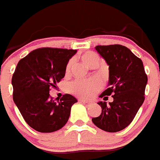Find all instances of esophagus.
<instances>
[{
	"label": "esophagus",
	"mask_w": 160,
	"mask_h": 160,
	"mask_svg": "<svg viewBox=\"0 0 160 160\" xmlns=\"http://www.w3.org/2000/svg\"><path fill=\"white\" fill-rule=\"evenodd\" d=\"M81 102H82L86 107H90L91 105V102H87V101H84V100H81Z\"/></svg>",
	"instance_id": "esophagus-1"
}]
</instances>
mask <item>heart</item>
<instances>
[{
	"label": "heart",
	"mask_w": 160,
	"mask_h": 160,
	"mask_svg": "<svg viewBox=\"0 0 160 160\" xmlns=\"http://www.w3.org/2000/svg\"><path fill=\"white\" fill-rule=\"evenodd\" d=\"M82 59L87 66H92L94 63L98 62V57L93 52H87L82 56ZM73 60L70 59L66 68V71L70 72L73 65ZM102 89V82L98 79L91 80H74L69 86V90L74 95L84 99H90Z\"/></svg>",
	"instance_id": "heart-1"
}]
</instances>
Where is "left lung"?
<instances>
[{
	"mask_svg": "<svg viewBox=\"0 0 160 160\" xmlns=\"http://www.w3.org/2000/svg\"><path fill=\"white\" fill-rule=\"evenodd\" d=\"M97 52L109 66L108 88L99 97L112 102H99L102 113L92 118L95 126L107 132H117L133 121L143 103L148 76L140 58L121 45L97 46Z\"/></svg>",
	"mask_w": 160,
	"mask_h": 160,
	"instance_id": "1",
	"label": "left lung"
}]
</instances>
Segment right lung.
I'll use <instances>...</instances> for the list:
<instances>
[{"instance_id": "obj_1", "label": "right lung", "mask_w": 160, "mask_h": 160, "mask_svg": "<svg viewBox=\"0 0 160 160\" xmlns=\"http://www.w3.org/2000/svg\"><path fill=\"white\" fill-rule=\"evenodd\" d=\"M76 49L40 48L19 61L12 78L13 101L25 121L35 131L53 132L67 122L77 99L66 94L58 102L49 95L63 78Z\"/></svg>"}]
</instances>
